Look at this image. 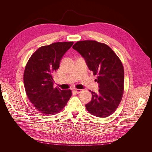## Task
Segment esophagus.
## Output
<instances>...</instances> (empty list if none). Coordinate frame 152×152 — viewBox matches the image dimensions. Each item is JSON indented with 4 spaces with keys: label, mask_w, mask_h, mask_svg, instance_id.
<instances>
[{
    "label": "esophagus",
    "mask_w": 152,
    "mask_h": 152,
    "mask_svg": "<svg viewBox=\"0 0 152 152\" xmlns=\"http://www.w3.org/2000/svg\"><path fill=\"white\" fill-rule=\"evenodd\" d=\"M75 91L76 92V93L79 94V93H80L81 91H82V90H80V89H75Z\"/></svg>",
    "instance_id": "esophagus-1"
}]
</instances>
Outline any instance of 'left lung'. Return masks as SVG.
<instances>
[{
	"mask_svg": "<svg viewBox=\"0 0 152 152\" xmlns=\"http://www.w3.org/2000/svg\"><path fill=\"white\" fill-rule=\"evenodd\" d=\"M73 49L85 59L99 84V93L90 91L92 99L86 104L87 111L97 117L111 115L118 106L123 94L124 73L123 64L107 45L96 41L76 42Z\"/></svg>",
	"mask_w": 152,
	"mask_h": 152,
	"instance_id": "obj_1",
	"label": "left lung"
}]
</instances>
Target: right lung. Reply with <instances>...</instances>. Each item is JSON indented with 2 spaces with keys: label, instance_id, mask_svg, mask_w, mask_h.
<instances>
[{
  "label": "right lung",
  "instance_id": "1",
  "mask_svg": "<svg viewBox=\"0 0 152 152\" xmlns=\"http://www.w3.org/2000/svg\"><path fill=\"white\" fill-rule=\"evenodd\" d=\"M73 42H54L39 48L31 56L24 72L27 96L36 109L46 115L61 111L70 97V90L53 87V74Z\"/></svg>",
  "mask_w": 152,
  "mask_h": 152
}]
</instances>
